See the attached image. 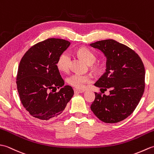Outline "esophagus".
I'll return each instance as SVG.
<instances>
[{"instance_id": "34e87169", "label": "esophagus", "mask_w": 154, "mask_h": 154, "mask_svg": "<svg viewBox=\"0 0 154 154\" xmlns=\"http://www.w3.org/2000/svg\"><path fill=\"white\" fill-rule=\"evenodd\" d=\"M74 92L75 93H82L84 92L83 90H79V89H74Z\"/></svg>"}]
</instances>
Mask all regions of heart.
Wrapping results in <instances>:
<instances>
[{"label": "heart", "mask_w": 154, "mask_h": 154, "mask_svg": "<svg viewBox=\"0 0 154 154\" xmlns=\"http://www.w3.org/2000/svg\"><path fill=\"white\" fill-rule=\"evenodd\" d=\"M79 56L88 65H92L97 60V56L93 51L86 48H81L77 51ZM71 60V55L69 51H65L59 56L56 65L57 69L61 71L65 72L69 69L70 61ZM91 77L88 75L75 73L71 75L67 78V83L71 86L76 89H81L84 87L85 85L91 82Z\"/></svg>", "instance_id": "1"}]
</instances>
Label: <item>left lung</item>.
Instances as JSON below:
<instances>
[{
  "mask_svg": "<svg viewBox=\"0 0 154 154\" xmlns=\"http://www.w3.org/2000/svg\"><path fill=\"white\" fill-rule=\"evenodd\" d=\"M106 58V72L94 83L100 91L110 90L109 95L95 93L91 109L106 123H116L131 114L145 89V68L141 58L126 45L114 40L91 44Z\"/></svg>",
  "mask_w": 154,
  "mask_h": 154,
  "instance_id": "obj_1",
  "label": "left lung"
}]
</instances>
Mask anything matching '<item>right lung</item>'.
I'll return each instance as SVG.
<instances>
[{
	"instance_id": "right-lung-1",
	"label": "right lung",
	"mask_w": 154,
	"mask_h": 154,
	"mask_svg": "<svg viewBox=\"0 0 154 154\" xmlns=\"http://www.w3.org/2000/svg\"><path fill=\"white\" fill-rule=\"evenodd\" d=\"M69 45L70 42L63 39L49 38L31 47L20 62L18 92L23 106L32 116L42 120L56 118L73 96V88L63 86L56 65L59 56ZM60 88L59 92L54 93Z\"/></svg>"
}]
</instances>
